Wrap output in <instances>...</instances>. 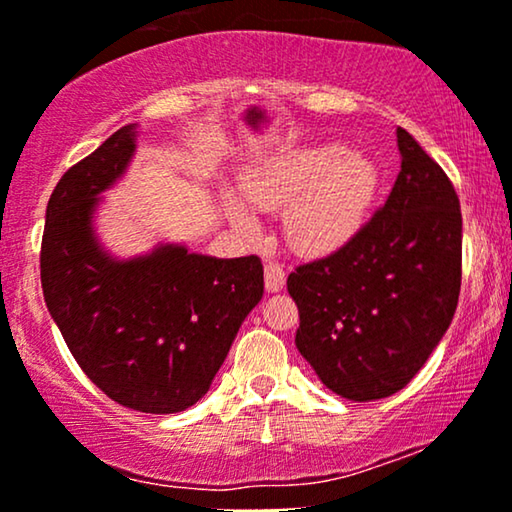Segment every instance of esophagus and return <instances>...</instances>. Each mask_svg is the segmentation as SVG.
Wrapping results in <instances>:
<instances>
[{"instance_id":"esophagus-1","label":"esophagus","mask_w":512,"mask_h":512,"mask_svg":"<svg viewBox=\"0 0 512 512\" xmlns=\"http://www.w3.org/2000/svg\"><path fill=\"white\" fill-rule=\"evenodd\" d=\"M264 285H267L269 292L283 290L285 269H283L281 262H267V264H264Z\"/></svg>"}]
</instances>
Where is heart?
I'll return each instance as SVG.
<instances>
[{
	"label": "heart",
	"mask_w": 512,
	"mask_h": 512,
	"mask_svg": "<svg viewBox=\"0 0 512 512\" xmlns=\"http://www.w3.org/2000/svg\"><path fill=\"white\" fill-rule=\"evenodd\" d=\"M377 192V163L344 145L302 149L245 182V196L252 206L269 213L285 210L290 243L313 255L351 241L363 227ZM231 213L238 227L255 234L257 222L248 210L234 203Z\"/></svg>",
	"instance_id": "heart-1"
}]
</instances>
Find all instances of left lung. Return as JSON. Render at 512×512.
I'll use <instances>...</instances> for the list:
<instances>
[{
	"mask_svg": "<svg viewBox=\"0 0 512 512\" xmlns=\"http://www.w3.org/2000/svg\"><path fill=\"white\" fill-rule=\"evenodd\" d=\"M398 149L403 163L384 206L342 248L288 276L299 353L356 403L410 384L459 304V196L405 128Z\"/></svg>",
	"mask_w": 512,
	"mask_h": 512,
	"instance_id": "obj_1",
	"label": "left lung"
}]
</instances>
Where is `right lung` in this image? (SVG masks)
<instances>
[{
    "instance_id": "add662e5",
    "label": "right lung",
    "mask_w": 512,
    "mask_h": 512,
    "mask_svg": "<svg viewBox=\"0 0 512 512\" xmlns=\"http://www.w3.org/2000/svg\"><path fill=\"white\" fill-rule=\"evenodd\" d=\"M135 124L67 170L46 206L42 290L67 349L114 403L145 414L192 407L264 295L257 255L236 260L161 245L117 262L95 241L98 194L124 173Z\"/></svg>"
}]
</instances>
